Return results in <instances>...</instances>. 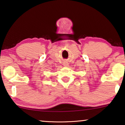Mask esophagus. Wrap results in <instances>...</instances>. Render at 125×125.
I'll return each instance as SVG.
<instances>
[{"label":"esophagus","instance_id":"1","mask_svg":"<svg viewBox=\"0 0 125 125\" xmlns=\"http://www.w3.org/2000/svg\"><path fill=\"white\" fill-rule=\"evenodd\" d=\"M63 65H64V66H68V62H67V61H64V62H63Z\"/></svg>","mask_w":125,"mask_h":125}]
</instances>
